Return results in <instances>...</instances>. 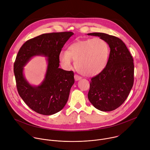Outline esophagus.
<instances>
[{
	"instance_id": "esophagus-1",
	"label": "esophagus",
	"mask_w": 150,
	"mask_h": 150,
	"mask_svg": "<svg viewBox=\"0 0 150 150\" xmlns=\"http://www.w3.org/2000/svg\"><path fill=\"white\" fill-rule=\"evenodd\" d=\"M74 78H75V80L76 81H79V80H80L82 78H81L80 76H79V75H78L75 74V75H74Z\"/></svg>"
}]
</instances>
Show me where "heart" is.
I'll return each mask as SVG.
<instances>
[{"label":"heart","instance_id":"obj_1","mask_svg":"<svg viewBox=\"0 0 150 150\" xmlns=\"http://www.w3.org/2000/svg\"><path fill=\"white\" fill-rule=\"evenodd\" d=\"M109 56L108 42L102 38L96 37L74 42L69 46L68 51L60 52L59 60L64 69H70L74 60L75 67L80 74L92 76L98 75L105 68Z\"/></svg>","mask_w":150,"mask_h":150}]
</instances>
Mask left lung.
<instances>
[{
	"instance_id": "obj_1",
	"label": "left lung",
	"mask_w": 150,
	"mask_h": 150,
	"mask_svg": "<svg viewBox=\"0 0 150 150\" xmlns=\"http://www.w3.org/2000/svg\"><path fill=\"white\" fill-rule=\"evenodd\" d=\"M88 35L103 39L110 49L105 68L91 78L88 98L97 109L112 111L124 103L133 87L134 60L125 44L118 37L102 33Z\"/></svg>"
}]
</instances>
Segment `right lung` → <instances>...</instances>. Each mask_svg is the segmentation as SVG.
Returning a JSON list of instances; mask_svg holds the SVG:
<instances>
[{
  "label": "right lung",
  "mask_w": 150,
  "mask_h": 150,
  "mask_svg": "<svg viewBox=\"0 0 150 150\" xmlns=\"http://www.w3.org/2000/svg\"><path fill=\"white\" fill-rule=\"evenodd\" d=\"M72 32L46 33L27 40L17 54L13 65L19 95L34 112L52 115L60 111L67 104L74 83V73L59 68V54ZM35 55L47 57L48 68L44 81L33 86L25 78L23 67Z\"/></svg>",
  "instance_id": "1"
}]
</instances>
